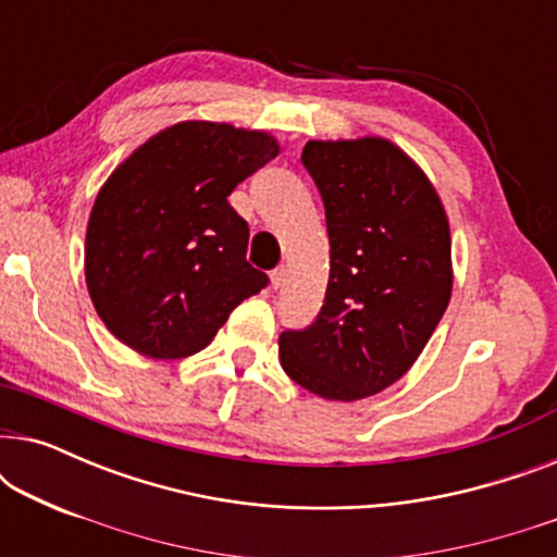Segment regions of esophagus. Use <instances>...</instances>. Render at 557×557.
<instances>
[{
    "mask_svg": "<svg viewBox=\"0 0 557 557\" xmlns=\"http://www.w3.org/2000/svg\"><path fill=\"white\" fill-rule=\"evenodd\" d=\"M286 276H288L286 265H278V269H273V271H271V286H273V288H281V286L286 284Z\"/></svg>",
    "mask_w": 557,
    "mask_h": 557,
    "instance_id": "34e87169",
    "label": "esophagus"
}]
</instances>
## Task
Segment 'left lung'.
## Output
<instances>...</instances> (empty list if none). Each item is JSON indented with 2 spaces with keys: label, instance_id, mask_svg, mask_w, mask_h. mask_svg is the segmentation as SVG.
<instances>
[{
  "label": "left lung",
  "instance_id": "1",
  "mask_svg": "<svg viewBox=\"0 0 557 557\" xmlns=\"http://www.w3.org/2000/svg\"><path fill=\"white\" fill-rule=\"evenodd\" d=\"M322 195L330 284L314 322L278 337L286 375L326 400H360L400 380L451 299V238L436 189L385 139L309 141Z\"/></svg>",
  "mask_w": 557,
  "mask_h": 557
}]
</instances>
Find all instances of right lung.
Wrapping results in <instances>:
<instances>
[{
	"label": "right lung",
	"instance_id": "obj_1",
	"mask_svg": "<svg viewBox=\"0 0 557 557\" xmlns=\"http://www.w3.org/2000/svg\"><path fill=\"white\" fill-rule=\"evenodd\" d=\"M276 154L263 132L185 121L111 174L88 220L86 281L113 337L157 360L189 357L269 286L227 195Z\"/></svg>",
	"mask_w": 557,
	"mask_h": 557
}]
</instances>
